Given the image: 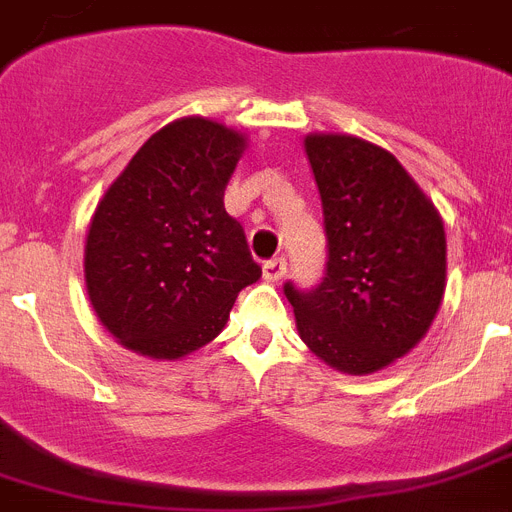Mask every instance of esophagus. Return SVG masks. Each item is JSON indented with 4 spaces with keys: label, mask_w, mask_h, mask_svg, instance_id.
<instances>
[{
    "label": "esophagus",
    "mask_w": 512,
    "mask_h": 512,
    "mask_svg": "<svg viewBox=\"0 0 512 512\" xmlns=\"http://www.w3.org/2000/svg\"><path fill=\"white\" fill-rule=\"evenodd\" d=\"M287 274V261L279 256V259H269L264 261V279L269 282H279V279Z\"/></svg>",
    "instance_id": "34e87169"
}]
</instances>
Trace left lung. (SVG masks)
I'll return each instance as SVG.
<instances>
[{"mask_svg": "<svg viewBox=\"0 0 512 512\" xmlns=\"http://www.w3.org/2000/svg\"><path fill=\"white\" fill-rule=\"evenodd\" d=\"M326 230L321 285L287 282L300 339L326 365L378 373L427 334L445 292L438 209L388 150L347 134H308Z\"/></svg>", "mask_w": 512, "mask_h": 512, "instance_id": "1", "label": "left lung"}]
</instances>
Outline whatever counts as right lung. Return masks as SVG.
<instances>
[{"label":"right lung","instance_id":"right-lung-1","mask_svg":"<svg viewBox=\"0 0 512 512\" xmlns=\"http://www.w3.org/2000/svg\"><path fill=\"white\" fill-rule=\"evenodd\" d=\"M246 137L189 116L155 131L98 202L85 243L87 295L119 344L181 360L225 329L261 277L225 186Z\"/></svg>","mask_w":512,"mask_h":512}]
</instances>
